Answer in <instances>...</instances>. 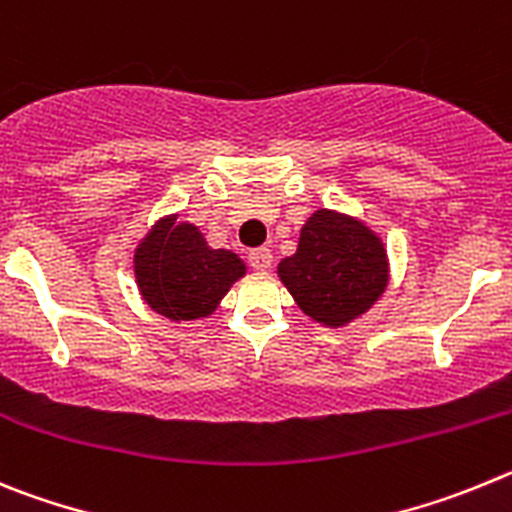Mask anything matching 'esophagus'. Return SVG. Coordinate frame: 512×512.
Returning a JSON list of instances; mask_svg holds the SVG:
<instances>
[{
    "label": "esophagus",
    "mask_w": 512,
    "mask_h": 512,
    "mask_svg": "<svg viewBox=\"0 0 512 512\" xmlns=\"http://www.w3.org/2000/svg\"><path fill=\"white\" fill-rule=\"evenodd\" d=\"M250 265L255 270H270V265H273V252L267 250V247H257V250L250 252Z\"/></svg>",
    "instance_id": "34e87169"
}]
</instances>
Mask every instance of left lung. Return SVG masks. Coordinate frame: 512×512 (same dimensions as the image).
Returning <instances> with one entry per match:
<instances>
[{
    "instance_id": "left-lung-1",
    "label": "left lung",
    "mask_w": 512,
    "mask_h": 512,
    "mask_svg": "<svg viewBox=\"0 0 512 512\" xmlns=\"http://www.w3.org/2000/svg\"><path fill=\"white\" fill-rule=\"evenodd\" d=\"M278 278L306 316L339 329L385 293L388 250L357 216L319 209L303 224L296 255L280 260Z\"/></svg>"
}]
</instances>
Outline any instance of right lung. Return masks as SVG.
Returning a JSON list of instances; mask_svg holds the SVG:
<instances>
[{"label": "right lung", "mask_w": 512, "mask_h": 512, "mask_svg": "<svg viewBox=\"0 0 512 512\" xmlns=\"http://www.w3.org/2000/svg\"><path fill=\"white\" fill-rule=\"evenodd\" d=\"M140 296L170 321L206 319L227 296L247 265L232 250H211L199 227L165 216L135 250Z\"/></svg>", "instance_id": "1"}]
</instances>
